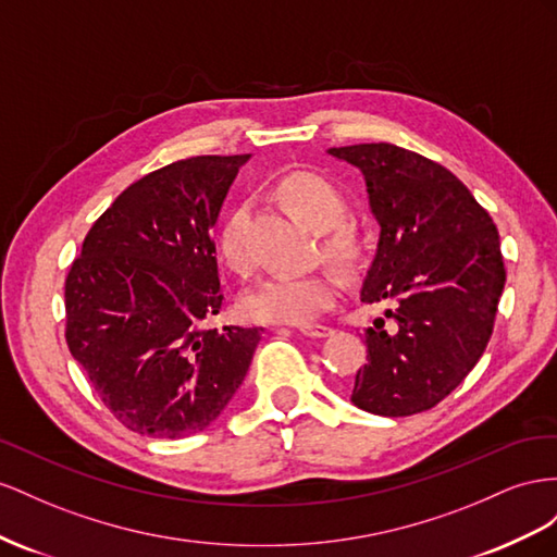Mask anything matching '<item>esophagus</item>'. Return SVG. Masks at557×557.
Instances as JSON below:
<instances>
[{"instance_id": "obj_1", "label": "esophagus", "mask_w": 557, "mask_h": 557, "mask_svg": "<svg viewBox=\"0 0 557 557\" xmlns=\"http://www.w3.org/2000/svg\"><path fill=\"white\" fill-rule=\"evenodd\" d=\"M298 331L308 338H326L333 329L324 326V324H304V326H298Z\"/></svg>"}]
</instances>
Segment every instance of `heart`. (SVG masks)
<instances>
[{
  "instance_id": "heart-1",
  "label": "heart",
  "mask_w": 557,
  "mask_h": 557,
  "mask_svg": "<svg viewBox=\"0 0 557 557\" xmlns=\"http://www.w3.org/2000/svg\"><path fill=\"white\" fill-rule=\"evenodd\" d=\"M277 196L306 224L322 233L326 257L352 265L363 253V233L355 221L345 219V198L322 174L296 170L284 174L275 186ZM247 212L235 208L224 219L216 237L219 261L233 273L249 270V249L245 240ZM343 294V282L336 270L317 268L304 275L265 277L243 296V312L253 322L270 324H310L322 312L336 306Z\"/></svg>"
}]
</instances>
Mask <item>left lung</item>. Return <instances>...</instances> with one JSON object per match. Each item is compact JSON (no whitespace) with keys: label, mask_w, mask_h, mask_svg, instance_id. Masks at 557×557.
<instances>
[{"label":"left lung","mask_w":557,"mask_h":557,"mask_svg":"<svg viewBox=\"0 0 557 557\" xmlns=\"http://www.w3.org/2000/svg\"><path fill=\"white\" fill-rule=\"evenodd\" d=\"M367 182L380 224L361 304H385L363 331L352 404L406 418L434 408L479 363L506 270L497 226L450 170L401 147H333Z\"/></svg>","instance_id":"obj_1"}]
</instances>
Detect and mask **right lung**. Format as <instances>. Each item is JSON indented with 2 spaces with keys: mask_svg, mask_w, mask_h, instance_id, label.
<instances>
[{
  "mask_svg": "<svg viewBox=\"0 0 557 557\" xmlns=\"http://www.w3.org/2000/svg\"><path fill=\"white\" fill-rule=\"evenodd\" d=\"M247 161L196 156L149 172L95 221L70 268V352L137 434L202 432L249 371L263 329L205 326L224 300L212 226Z\"/></svg>",
  "mask_w": 557,
  "mask_h": 557,
  "instance_id": "obj_1",
  "label": "right lung"
}]
</instances>
